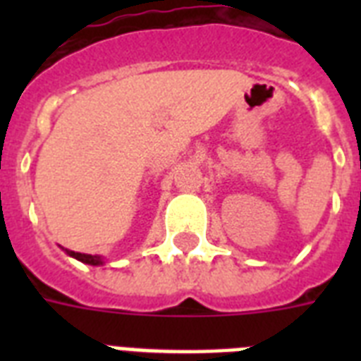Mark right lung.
<instances>
[{"label":"right lung","instance_id":"obj_1","mask_svg":"<svg viewBox=\"0 0 361 361\" xmlns=\"http://www.w3.org/2000/svg\"><path fill=\"white\" fill-rule=\"evenodd\" d=\"M69 257L76 258V260H80L84 264H90V266H103L104 264V258L99 257V255H86V252H75V251H69V249H63Z\"/></svg>","mask_w":361,"mask_h":361}]
</instances>
